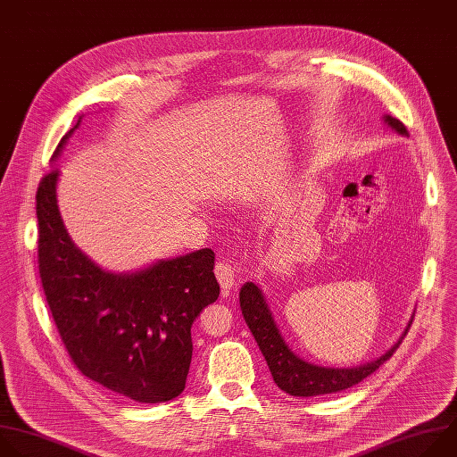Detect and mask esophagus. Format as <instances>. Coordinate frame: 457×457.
<instances>
[{
  "label": "esophagus",
  "instance_id": "esophagus-1",
  "mask_svg": "<svg viewBox=\"0 0 457 457\" xmlns=\"http://www.w3.org/2000/svg\"><path fill=\"white\" fill-rule=\"evenodd\" d=\"M216 278L220 281L221 292L223 295H228L230 290H234L237 287V273H236V266H232V262L228 261H220L216 264Z\"/></svg>",
  "mask_w": 457,
  "mask_h": 457
}]
</instances>
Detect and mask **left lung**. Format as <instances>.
I'll return each instance as SVG.
<instances>
[{"label":"left lung","instance_id":"left-lung-1","mask_svg":"<svg viewBox=\"0 0 457 457\" xmlns=\"http://www.w3.org/2000/svg\"><path fill=\"white\" fill-rule=\"evenodd\" d=\"M387 128H391L395 133L402 137H409L405 126L391 117H382ZM239 304L245 317L246 326L250 328L268 368L273 377V382L278 384L279 389L292 396H320V395H331L344 391L347 387L356 386L363 378H368L371 373H375L382 363H386L393 353L402 344L403 337L407 335L414 315H411L405 329L398 337V340L380 356L375 360H370L366 363L353 368H322L317 363H310L303 360L299 354H295L290 345L287 344L285 337L281 335L278 322L273 320V315L268 308L266 297L262 290L253 283H245L239 290Z\"/></svg>","mask_w":457,"mask_h":457}]
</instances>
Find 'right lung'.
Returning <instances> with one entry per match:
<instances>
[{
    "instance_id": "1",
    "label": "right lung",
    "mask_w": 457,
    "mask_h": 457,
    "mask_svg": "<svg viewBox=\"0 0 457 457\" xmlns=\"http://www.w3.org/2000/svg\"><path fill=\"white\" fill-rule=\"evenodd\" d=\"M77 124L61 138L55 163ZM61 170L37 189L39 276L46 303L79 371L138 403H160L186 389L193 358L191 326L220 295L214 252L202 248L113 273L70 237L57 205Z\"/></svg>"
}]
</instances>
